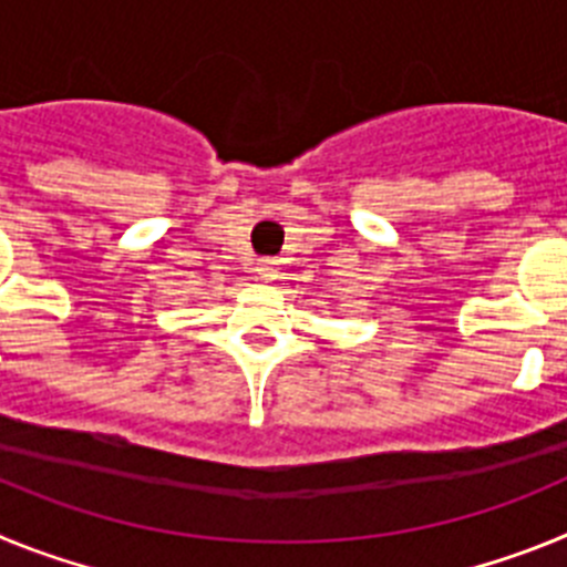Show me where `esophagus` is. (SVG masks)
Returning <instances> with one entry per match:
<instances>
[{"label": "esophagus", "mask_w": 567, "mask_h": 567, "mask_svg": "<svg viewBox=\"0 0 567 567\" xmlns=\"http://www.w3.org/2000/svg\"><path fill=\"white\" fill-rule=\"evenodd\" d=\"M255 272H258L260 280H275V278H278V260H275V258H260L258 260V269H255Z\"/></svg>", "instance_id": "1"}]
</instances>
